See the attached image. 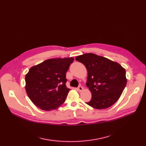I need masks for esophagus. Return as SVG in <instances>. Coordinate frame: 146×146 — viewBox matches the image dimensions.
<instances>
[{"mask_svg":"<svg viewBox=\"0 0 146 146\" xmlns=\"http://www.w3.org/2000/svg\"><path fill=\"white\" fill-rule=\"evenodd\" d=\"M78 90L79 92H82V91L83 90V88L82 86H79L78 88Z\"/></svg>","mask_w":146,"mask_h":146,"instance_id":"esophagus-1","label":"esophagus"}]
</instances>
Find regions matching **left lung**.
Returning a JSON list of instances; mask_svg holds the SVG:
<instances>
[{"label":"left lung","instance_id":"obj_1","mask_svg":"<svg viewBox=\"0 0 146 146\" xmlns=\"http://www.w3.org/2000/svg\"><path fill=\"white\" fill-rule=\"evenodd\" d=\"M76 60L85 65L88 70L86 86L92 98L86 104L97 110L113 105L126 86L125 68L115 61L94 53L78 56Z\"/></svg>","mask_w":146,"mask_h":146}]
</instances>
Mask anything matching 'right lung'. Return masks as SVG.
I'll return each mask as SVG.
<instances>
[{
  "instance_id": "1",
  "label": "right lung",
  "mask_w": 146,
  "mask_h": 146,
  "mask_svg": "<svg viewBox=\"0 0 146 146\" xmlns=\"http://www.w3.org/2000/svg\"><path fill=\"white\" fill-rule=\"evenodd\" d=\"M73 61V57L54 58L30 68L25 76V90L35 106L49 111L65 102L70 90L66 74Z\"/></svg>"
}]
</instances>
